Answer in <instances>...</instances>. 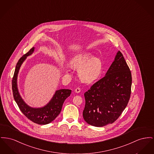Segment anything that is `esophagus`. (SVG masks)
Segmentation results:
<instances>
[{"label": "esophagus", "instance_id": "1", "mask_svg": "<svg viewBox=\"0 0 154 154\" xmlns=\"http://www.w3.org/2000/svg\"><path fill=\"white\" fill-rule=\"evenodd\" d=\"M75 92L76 93H79V92H81V89H80V88H79V87L76 88L75 89Z\"/></svg>", "mask_w": 154, "mask_h": 154}]
</instances>
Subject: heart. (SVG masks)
<instances>
[{
	"label": "heart",
	"mask_w": 154,
	"mask_h": 154,
	"mask_svg": "<svg viewBox=\"0 0 154 154\" xmlns=\"http://www.w3.org/2000/svg\"><path fill=\"white\" fill-rule=\"evenodd\" d=\"M70 64L73 68L80 69L79 75L83 81L86 82L97 80L100 77L103 69L102 61L90 53L74 56Z\"/></svg>",
	"instance_id": "b5f03b06"
}]
</instances>
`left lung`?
Wrapping results in <instances>:
<instances>
[{
    "instance_id": "obj_1",
    "label": "left lung",
    "mask_w": 154,
    "mask_h": 154,
    "mask_svg": "<svg viewBox=\"0 0 154 154\" xmlns=\"http://www.w3.org/2000/svg\"><path fill=\"white\" fill-rule=\"evenodd\" d=\"M131 82V71L123 54L118 51L105 76L84 93L85 121L95 127L115 122L128 104Z\"/></svg>"
}]
</instances>
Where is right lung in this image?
<instances>
[{
    "mask_svg": "<svg viewBox=\"0 0 154 154\" xmlns=\"http://www.w3.org/2000/svg\"><path fill=\"white\" fill-rule=\"evenodd\" d=\"M34 50V48L33 47L18 60L12 79L13 94L18 108L29 120L38 125H46L52 122L60 114L64 102L70 95L72 90L62 89L56 91L49 103L43 108H33L28 106L19 94L17 85V78L21 64L27 56L32 54Z\"/></svg>",
    "mask_w": 154,
    "mask_h": 154,
    "instance_id": "right-lung-1",
    "label": "right lung"
}]
</instances>
